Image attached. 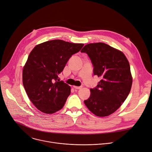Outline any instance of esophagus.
<instances>
[{
    "instance_id": "obj_1",
    "label": "esophagus",
    "mask_w": 152,
    "mask_h": 152,
    "mask_svg": "<svg viewBox=\"0 0 152 152\" xmlns=\"http://www.w3.org/2000/svg\"><path fill=\"white\" fill-rule=\"evenodd\" d=\"M73 87L75 89H81L82 87L81 86H73Z\"/></svg>"
}]
</instances>
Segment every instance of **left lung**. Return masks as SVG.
Returning <instances> with one entry per match:
<instances>
[{"instance_id":"1","label":"left lung","mask_w":152,"mask_h":152,"mask_svg":"<svg viewBox=\"0 0 152 152\" xmlns=\"http://www.w3.org/2000/svg\"><path fill=\"white\" fill-rule=\"evenodd\" d=\"M81 52L89 56L94 75L101 78L97 86L90 89L85 105L96 116L112 114L131 91L132 78L128 60L122 52L102 42L87 44Z\"/></svg>"}]
</instances>
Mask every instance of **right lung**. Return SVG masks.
Returning <instances> with one entry per match:
<instances>
[{"label":"right lung","mask_w":152,"mask_h":152,"mask_svg":"<svg viewBox=\"0 0 152 152\" xmlns=\"http://www.w3.org/2000/svg\"><path fill=\"white\" fill-rule=\"evenodd\" d=\"M83 46L56 39L36 45L29 53L23 70V84L31 102L42 112L52 114L65 105L71 88L58 76Z\"/></svg>","instance_id":"1"}]
</instances>
